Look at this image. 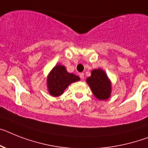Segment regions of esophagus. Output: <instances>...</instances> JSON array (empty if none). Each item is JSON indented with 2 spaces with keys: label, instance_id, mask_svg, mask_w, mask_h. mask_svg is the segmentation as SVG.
Instances as JSON below:
<instances>
[{
  "label": "esophagus",
  "instance_id": "esophagus-1",
  "mask_svg": "<svg viewBox=\"0 0 148 148\" xmlns=\"http://www.w3.org/2000/svg\"><path fill=\"white\" fill-rule=\"evenodd\" d=\"M79 75H80V77L81 78L82 80H84V73H80V74H79Z\"/></svg>",
  "mask_w": 148,
  "mask_h": 148
}]
</instances>
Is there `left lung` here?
Instances as JSON below:
<instances>
[{"mask_svg":"<svg viewBox=\"0 0 148 148\" xmlns=\"http://www.w3.org/2000/svg\"><path fill=\"white\" fill-rule=\"evenodd\" d=\"M86 81L97 99L104 101L110 97L112 91L111 81L104 70L101 68L92 70L91 76L86 78Z\"/></svg>","mask_w":148,"mask_h":148,"instance_id":"8db88e82","label":"left lung"}]
</instances>
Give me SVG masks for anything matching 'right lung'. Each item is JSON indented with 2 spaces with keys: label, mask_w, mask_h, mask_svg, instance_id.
<instances>
[{
  "label": "right lung",
  "mask_w": 148,
  "mask_h": 148,
  "mask_svg": "<svg viewBox=\"0 0 148 148\" xmlns=\"http://www.w3.org/2000/svg\"><path fill=\"white\" fill-rule=\"evenodd\" d=\"M80 77L67 71L66 68L62 64H57L50 71L47 78L48 92L53 97L62 95L68 86L72 83L79 81Z\"/></svg>",
  "instance_id": "obj_1"
}]
</instances>
